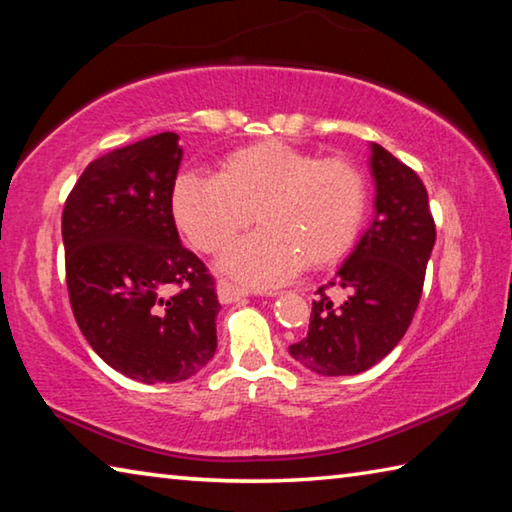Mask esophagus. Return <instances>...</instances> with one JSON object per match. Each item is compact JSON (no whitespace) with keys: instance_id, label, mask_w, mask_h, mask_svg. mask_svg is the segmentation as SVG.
<instances>
[{"instance_id":"1","label":"esophagus","mask_w":512,"mask_h":512,"mask_svg":"<svg viewBox=\"0 0 512 512\" xmlns=\"http://www.w3.org/2000/svg\"><path fill=\"white\" fill-rule=\"evenodd\" d=\"M216 293H219V300L223 305H230V302H239L248 298L250 291L244 287H237V284L230 280H219V284H216Z\"/></svg>"}]
</instances>
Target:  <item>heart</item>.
I'll return each instance as SVG.
<instances>
[{
	"label": "heart",
	"mask_w": 512,
	"mask_h": 512,
	"mask_svg": "<svg viewBox=\"0 0 512 512\" xmlns=\"http://www.w3.org/2000/svg\"><path fill=\"white\" fill-rule=\"evenodd\" d=\"M368 192L345 158H318L284 142H259L225 155L219 173L189 171L173 185L178 228L203 253H219L250 223L221 266L248 284H280L302 264L329 266L357 239Z\"/></svg>",
	"instance_id": "obj_1"
}]
</instances>
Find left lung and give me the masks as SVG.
<instances>
[{"instance_id":"left-lung-1","label":"left lung","mask_w":512,"mask_h":512,"mask_svg":"<svg viewBox=\"0 0 512 512\" xmlns=\"http://www.w3.org/2000/svg\"><path fill=\"white\" fill-rule=\"evenodd\" d=\"M370 151L375 219L334 280L318 289L305 339L289 345L293 359L325 377L359 375L402 341L436 244V223L418 173L384 146L372 144ZM329 286L351 296L334 303L324 293Z\"/></svg>"}]
</instances>
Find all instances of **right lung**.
<instances>
[{"label": "right lung", "instance_id": "obj_1", "mask_svg": "<svg viewBox=\"0 0 512 512\" xmlns=\"http://www.w3.org/2000/svg\"><path fill=\"white\" fill-rule=\"evenodd\" d=\"M180 160L176 133L121 146L85 167L63 210L76 323L110 368L144 384L189 379L216 352L214 277L173 221Z\"/></svg>", "mask_w": 512, "mask_h": 512}]
</instances>
